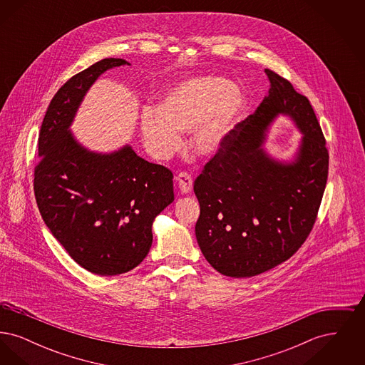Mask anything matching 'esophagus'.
<instances>
[{"label": "esophagus", "instance_id": "esophagus-1", "mask_svg": "<svg viewBox=\"0 0 365 365\" xmlns=\"http://www.w3.org/2000/svg\"><path fill=\"white\" fill-rule=\"evenodd\" d=\"M176 180H178L179 189H180V191H182L183 194L190 192L191 189H192V178H191L190 174H187V173H180V174L176 176Z\"/></svg>", "mask_w": 365, "mask_h": 365}]
</instances>
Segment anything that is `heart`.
I'll list each match as a JSON object with an SVG mask.
<instances>
[{"mask_svg":"<svg viewBox=\"0 0 365 365\" xmlns=\"http://www.w3.org/2000/svg\"><path fill=\"white\" fill-rule=\"evenodd\" d=\"M245 109L238 86L222 76H201L185 81L167 94L161 108H145L140 130L153 156L175 153L190 131L191 149L200 156L216 155Z\"/></svg>","mask_w":365,"mask_h":365,"instance_id":"1","label":"heart"}]
</instances>
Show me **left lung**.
I'll use <instances>...</instances> for the list:
<instances>
[{
	"label": "left lung",
	"instance_id": "obj_1",
	"mask_svg": "<svg viewBox=\"0 0 365 365\" xmlns=\"http://www.w3.org/2000/svg\"><path fill=\"white\" fill-rule=\"evenodd\" d=\"M268 96L238 123L194 180L200 202L195 237L209 264L232 278H250L289 260L307 241L329 176L326 139L309 100L274 71ZM278 114L303 131L293 163L261 149L263 130Z\"/></svg>",
	"mask_w": 365,
	"mask_h": 365
}]
</instances>
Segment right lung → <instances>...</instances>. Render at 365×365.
<instances>
[{"instance_id": "1", "label": "right lung", "mask_w": 365, "mask_h": 365, "mask_svg": "<svg viewBox=\"0 0 365 365\" xmlns=\"http://www.w3.org/2000/svg\"><path fill=\"white\" fill-rule=\"evenodd\" d=\"M128 64L104 58L73 75L46 110L38 138L34 194L53 237L87 271L119 275L150 250L152 225L174 201V175L124 146L110 155L82 148L70 124L88 87L106 70Z\"/></svg>"}]
</instances>
